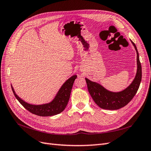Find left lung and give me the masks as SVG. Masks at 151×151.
I'll use <instances>...</instances> for the list:
<instances>
[{"instance_id":"1","label":"left lung","mask_w":151,"mask_h":151,"mask_svg":"<svg viewBox=\"0 0 151 151\" xmlns=\"http://www.w3.org/2000/svg\"><path fill=\"white\" fill-rule=\"evenodd\" d=\"M132 43L137 52V70L134 81L125 89L118 93L111 92L105 89L101 84L91 81L87 78L85 79L89 94L96 104L101 108L115 110L124 107L133 99L137 92L142 79V67L137 49L135 43L133 42Z\"/></svg>"}]
</instances>
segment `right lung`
<instances>
[{"instance_id": "add662e5", "label": "right lung", "mask_w": 151, "mask_h": 151, "mask_svg": "<svg viewBox=\"0 0 151 151\" xmlns=\"http://www.w3.org/2000/svg\"><path fill=\"white\" fill-rule=\"evenodd\" d=\"M76 78V75L72 76L62 86L52 101L40 105L31 104L25 102L16 94L12 86L11 88L16 99L27 110L38 116H50L57 115L64 110L69 100L72 86Z\"/></svg>"}]
</instances>
